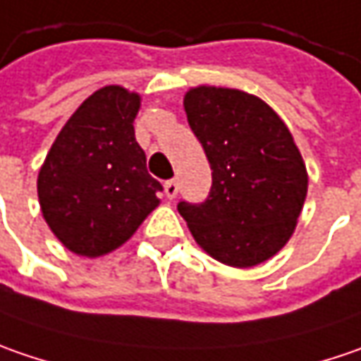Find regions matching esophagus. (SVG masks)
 <instances>
[{
    "label": "esophagus",
    "mask_w": 361,
    "mask_h": 361,
    "mask_svg": "<svg viewBox=\"0 0 361 361\" xmlns=\"http://www.w3.org/2000/svg\"><path fill=\"white\" fill-rule=\"evenodd\" d=\"M164 190H165V196L169 197V200H171V197H176L178 196V181L167 180L164 183Z\"/></svg>",
    "instance_id": "34e87169"
}]
</instances>
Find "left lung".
Here are the masks:
<instances>
[{
    "label": "left lung",
    "instance_id": "obj_1",
    "mask_svg": "<svg viewBox=\"0 0 361 361\" xmlns=\"http://www.w3.org/2000/svg\"><path fill=\"white\" fill-rule=\"evenodd\" d=\"M185 115L212 167L200 204L178 210L196 243L230 267H255L290 238L307 196V171L287 125L273 109L234 88H192Z\"/></svg>",
    "mask_w": 361,
    "mask_h": 361
}]
</instances>
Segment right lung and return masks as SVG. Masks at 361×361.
<instances>
[{
  "instance_id": "right-lung-1",
  "label": "right lung",
  "mask_w": 361,
  "mask_h": 361,
  "mask_svg": "<svg viewBox=\"0 0 361 361\" xmlns=\"http://www.w3.org/2000/svg\"><path fill=\"white\" fill-rule=\"evenodd\" d=\"M137 111L139 94L97 90L62 127L39 169L42 214L76 255L115 250L159 204L164 188L147 173L145 151L135 141Z\"/></svg>"
}]
</instances>
